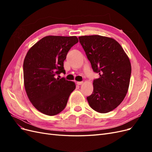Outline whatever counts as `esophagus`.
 <instances>
[{"label": "esophagus", "mask_w": 152, "mask_h": 152, "mask_svg": "<svg viewBox=\"0 0 152 152\" xmlns=\"http://www.w3.org/2000/svg\"><path fill=\"white\" fill-rule=\"evenodd\" d=\"M82 84H83V82H77V84L79 85V86H80Z\"/></svg>", "instance_id": "34e87169"}]
</instances>
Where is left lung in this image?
<instances>
[{
    "instance_id": "1",
    "label": "left lung",
    "mask_w": 152,
    "mask_h": 152,
    "mask_svg": "<svg viewBox=\"0 0 152 152\" xmlns=\"http://www.w3.org/2000/svg\"><path fill=\"white\" fill-rule=\"evenodd\" d=\"M79 42L94 72L93 92L87 97L90 107L99 113H108L120 104L127 93L131 65L121 45L112 38L101 35L81 36Z\"/></svg>"
}]
</instances>
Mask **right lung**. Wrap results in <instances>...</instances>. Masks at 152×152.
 <instances>
[{
	"label": "right lung",
	"mask_w": 152,
	"mask_h": 152,
	"mask_svg": "<svg viewBox=\"0 0 152 152\" xmlns=\"http://www.w3.org/2000/svg\"><path fill=\"white\" fill-rule=\"evenodd\" d=\"M78 42L76 36H46L27 53L23 62L25 89L30 102L41 113L53 116L62 112L75 89L73 82L56 76L65 73L63 62Z\"/></svg>",
	"instance_id": "add662e5"
}]
</instances>
